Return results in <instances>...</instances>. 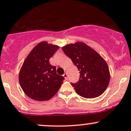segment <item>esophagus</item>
<instances>
[{
    "label": "esophagus",
    "mask_w": 131,
    "mask_h": 131,
    "mask_svg": "<svg viewBox=\"0 0 131 131\" xmlns=\"http://www.w3.org/2000/svg\"><path fill=\"white\" fill-rule=\"evenodd\" d=\"M63 77H64V78L66 79H67V78H68V75H67V73H64V74H63Z\"/></svg>",
    "instance_id": "1"
}]
</instances>
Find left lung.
<instances>
[{"label": "left lung", "instance_id": "left-lung-1", "mask_svg": "<svg viewBox=\"0 0 131 131\" xmlns=\"http://www.w3.org/2000/svg\"><path fill=\"white\" fill-rule=\"evenodd\" d=\"M62 50L79 71V80L71 83L77 93L85 98H94L103 93L109 83L110 72L102 57L83 42L66 45Z\"/></svg>", "mask_w": 131, "mask_h": 131}]
</instances>
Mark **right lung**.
I'll return each mask as SVG.
<instances>
[{
  "mask_svg": "<svg viewBox=\"0 0 131 131\" xmlns=\"http://www.w3.org/2000/svg\"><path fill=\"white\" fill-rule=\"evenodd\" d=\"M59 46L41 42L33 49L24 61L19 81L26 95L36 101H48L57 93L64 78L57 74L56 67L49 59Z\"/></svg>",
  "mask_w": 131,
  "mask_h": 131,
  "instance_id": "1",
  "label": "right lung"
}]
</instances>
